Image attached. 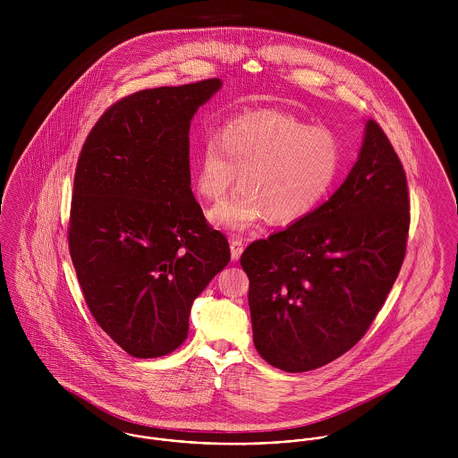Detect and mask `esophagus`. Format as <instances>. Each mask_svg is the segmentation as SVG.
Listing matches in <instances>:
<instances>
[{
  "mask_svg": "<svg viewBox=\"0 0 458 458\" xmlns=\"http://www.w3.org/2000/svg\"><path fill=\"white\" fill-rule=\"evenodd\" d=\"M243 254V240L242 238H233L231 240V259L238 261Z\"/></svg>",
  "mask_w": 458,
  "mask_h": 458,
  "instance_id": "obj_1",
  "label": "esophagus"
}]
</instances>
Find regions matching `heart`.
Listing matches in <instances>:
<instances>
[{
    "label": "heart",
    "mask_w": 458,
    "mask_h": 458,
    "mask_svg": "<svg viewBox=\"0 0 458 458\" xmlns=\"http://www.w3.org/2000/svg\"><path fill=\"white\" fill-rule=\"evenodd\" d=\"M340 162V142L327 129L291 114L249 113L202 140L196 189L202 199L218 200L240 173L242 189L216 204L209 220L231 231H247L264 216L273 225H291L327 199Z\"/></svg>",
    "instance_id": "obj_1"
}]
</instances>
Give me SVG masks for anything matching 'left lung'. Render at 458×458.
Listing matches in <instances>:
<instances>
[{
	"instance_id": "8db88e82",
	"label": "left lung",
	"mask_w": 458,
	"mask_h": 458,
	"mask_svg": "<svg viewBox=\"0 0 458 458\" xmlns=\"http://www.w3.org/2000/svg\"><path fill=\"white\" fill-rule=\"evenodd\" d=\"M409 222L403 167L386 133L369 120L338 191L242 256L262 358L285 372H307L358 344L398 276Z\"/></svg>"
}]
</instances>
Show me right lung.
Instances as JSON below:
<instances>
[{
	"label": "right lung",
	"instance_id": "1",
	"mask_svg": "<svg viewBox=\"0 0 458 458\" xmlns=\"http://www.w3.org/2000/svg\"><path fill=\"white\" fill-rule=\"evenodd\" d=\"M220 88L206 79L118 100L77 160L70 258L95 321L135 358L185 342L194 300L231 261L191 189V122Z\"/></svg>",
	"mask_w": 458,
	"mask_h": 458
}]
</instances>
